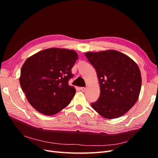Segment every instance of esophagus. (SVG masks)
Instances as JSON below:
<instances>
[{"label": "esophagus", "mask_w": 158, "mask_h": 158, "mask_svg": "<svg viewBox=\"0 0 158 158\" xmlns=\"http://www.w3.org/2000/svg\"><path fill=\"white\" fill-rule=\"evenodd\" d=\"M85 89H86V88L85 87H81V90H82V92H84Z\"/></svg>", "instance_id": "esophagus-1"}]
</instances>
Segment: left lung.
I'll return each instance as SVG.
<instances>
[{"label": "left lung", "mask_w": 158, "mask_h": 158, "mask_svg": "<svg viewBox=\"0 0 158 158\" xmlns=\"http://www.w3.org/2000/svg\"><path fill=\"white\" fill-rule=\"evenodd\" d=\"M85 56L96 70L100 95L92 108L107 118L125 114L139 96L142 78L138 65L122 52L108 50L88 52Z\"/></svg>", "instance_id": "1"}]
</instances>
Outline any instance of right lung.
Here are the masks:
<instances>
[{
    "instance_id": "1",
    "label": "right lung",
    "mask_w": 158,
    "mask_h": 158,
    "mask_svg": "<svg viewBox=\"0 0 158 158\" xmlns=\"http://www.w3.org/2000/svg\"><path fill=\"white\" fill-rule=\"evenodd\" d=\"M78 54L73 50L51 48L28 58L21 69L20 83L31 106L52 115L66 107L76 92L69 85Z\"/></svg>"
}]
</instances>
